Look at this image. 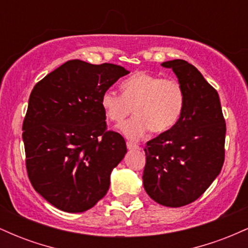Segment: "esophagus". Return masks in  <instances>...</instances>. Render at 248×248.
Listing matches in <instances>:
<instances>
[{
    "instance_id": "esophagus-1",
    "label": "esophagus",
    "mask_w": 248,
    "mask_h": 248,
    "mask_svg": "<svg viewBox=\"0 0 248 248\" xmlns=\"http://www.w3.org/2000/svg\"><path fill=\"white\" fill-rule=\"evenodd\" d=\"M127 148L129 150H132V149H140V147H139L138 144L133 143V142H127Z\"/></svg>"
}]
</instances>
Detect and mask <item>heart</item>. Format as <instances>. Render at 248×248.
<instances>
[{
	"instance_id": "obj_1",
	"label": "heart",
	"mask_w": 248,
	"mask_h": 248,
	"mask_svg": "<svg viewBox=\"0 0 248 248\" xmlns=\"http://www.w3.org/2000/svg\"><path fill=\"white\" fill-rule=\"evenodd\" d=\"M122 95L115 91L102 93L100 105L109 121L120 124L135 112L132 119L122 124L120 130L130 140H139L150 129L163 133L176 124L184 107V91L173 79L138 72L121 85Z\"/></svg>"
}]
</instances>
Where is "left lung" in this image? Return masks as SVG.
I'll return each mask as SVG.
<instances>
[{"label":"left lung","instance_id":"obj_1","mask_svg":"<svg viewBox=\"0 0 248 248\" xmlns=\"http://www.w3.org/2000/svg\"><path fill=\"white\" fill-rule=\"evenodd\" d=\"M184 91L173 127L147 142L143 186L158 204L179 207L201 197L217 178L225 157V124L217 91L183 59L162 62Z\"/></svg>","mask_w":248,"mask_h":248}]
</instances>
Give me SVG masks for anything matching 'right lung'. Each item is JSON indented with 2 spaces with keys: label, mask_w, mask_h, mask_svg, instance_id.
Returning a JSON list of instances; mask_svg holds the SVG:
<instances>
[{
  "label": "right lung",
  "mask_w": 248,
  "mask_h": 248,
  "mask_svg": "<svg viewBox=\"0 0 248 248\" xmlns=\"http://www.w3.org/2000/svg\"><path fill=\"white\" fill-rule=\"evenodd\" d=\"M128 73L75 59L33 87L23 121L25 164L33 189L57 209L87 211L109 189L127 147L120 134L106 130L100 98Z\"/></svg>",
  "instance_id": "obj_1"
}]
</instances>
